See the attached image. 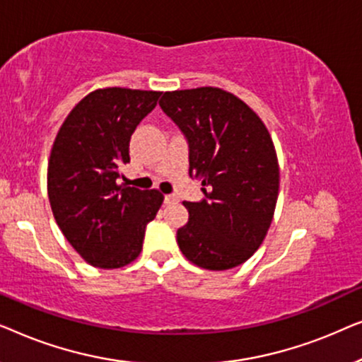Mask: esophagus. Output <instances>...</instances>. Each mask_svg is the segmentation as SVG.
Listing matches in <instances>:
<instances>
[{
	"label": "esophagus",
	"mask_w": 362,
	"mask_h": 362,
	"mask_svg": "<svg viewBox=\"0 0 362 362\" xmlns=\"http://www.w3.org/2000/svg\"><path fill=\"white\" fill-rule=\"evenodd\" d=\"M180 199H177L176 194H166L165 196V202L166 204H173V202H177Z\"/></svg>",
	"instance_id": "obj_1"
}]
</instances>
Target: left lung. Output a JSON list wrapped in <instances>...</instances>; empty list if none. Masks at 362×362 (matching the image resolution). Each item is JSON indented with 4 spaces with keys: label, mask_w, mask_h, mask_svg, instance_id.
Listing matches in <instances>:
<instances>
[{
    "label": "left lung",
    "mask_w": 362,
    "mask_h": 362,
    "mask_svg": "<svg viewBox=\"0 0 362 362\" xmlns=\"http://www.w3.org/2000/svg\"><path fill=\"white\" fill-rule=\"evenodd\" d=\"M160 107L185 133L189 175L206 196L182 202L189 219L177 245L201 269H234L255 254L274 219L280 170L270 133L245 102L217 87L165 92Z\"/></svg>",
    "instance_id": "obj_1"
}]
</instances>
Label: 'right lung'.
<instances>
[{
  "instance_id": "obj_1",
  "label": "right lung",
  "mask_w": 362,
  "mask_h": 362,
  "mask_svg": "<svg viewBox=\"0 0 362 362\" xmlns=\"http://www.w3.org/2000/svg\"><path fill=\"white\" fill-rule=\"evenodd\" d=\"M161 92L97 88L72 108L54 140L47 196L59 229L87 264L120 269L140 255L165 196L118 185L130 138Z\"/></svg>"
}]
</instances>
